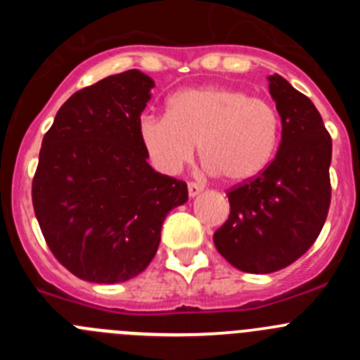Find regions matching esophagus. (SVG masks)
<instances>
[{
    "label": "esophagus",
    "mask_w": 360,
    "mask_h": 360,
    "mask_svg": "<svg viewBox=\"0 0 360 360\" xmlns=\"http://www.w3.org/2000/svg\"><path fill=\"white\" fill-rule=\"evenodd\" d=\"M202 189H203V187L200 186V184H196V182L187 184V193H189L191 198H195L196 195H200V193H202Z\"/></svg>",
    "instance_id": "esophagus-1"
}]
</instances>
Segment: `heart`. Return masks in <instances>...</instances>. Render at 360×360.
<instances>
[{
  "mask_svg": "<svg viewBox=\"0 0 360 360\" xmlns=\"http://www.w3.org/2000/svg\"><path fill=\"white\" fill-rule=\"evenodd\" d=\"M149 158L164 173L193 162L196 146L209 173L229 184L259 176L276 155L281 119L269 101L234 88H191L167 101V115L139 122Z\"/></svg>",
  "mask_w": 360,
  "mask_h": 360,
  "instance_id": "1",
  "label": "heart"
}]
</instances>
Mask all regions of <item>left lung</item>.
<instances>
[{
	"label": "left lung",
	"instance_id": "obj_1",
	"mask_svg": "<svg viewBox=\"0 0 360 360\" xmlns=\"http://www.w3.org/2000/svg\"><path fill=\"white\" fill-rule=\"evenodd\" d=\"M269 81L283 128L278 155L259 176L227 191L231 214L212 238L232 266L250 274H270L303 256L332 200V139L319 111L279 75Z\"/></svg>",
	"mask_w": 360,
	"mask_h": 360
}]
</instances>
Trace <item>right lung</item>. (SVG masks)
Segmentation results:
<instances>
[{"label":"right lung","instance_id":"add662e5","mask_svg":"<svg viewBox=\"0 0 360 360\" xmlns=\"http://www.w3.org/2000/svg\"><path fill=\"white\" fill-rule=\"evenodd\" d=\"M155 82L139 70L75 91L44 133L32 203L44 241L79 279L122 283L151 263L187 184L148 164L139 122Z\"/></svg>","mask_w":360,"mask_h":360}]
</instances>
